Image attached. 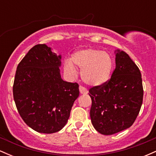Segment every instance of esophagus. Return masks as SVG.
I'll return each instance as SVG.
<instances>
[{
    "label": "esophagus",
    "mask_w": 156,
    "mask_h": 156,
    "mask_svg": "<svg viewBox=\"0 0 156 156\" xmlns=\"http://www.w3.org/2000/svg\"><path fill=\"white\" fill-rule=\"evenodd\" d=\"M79 90H80V92L81 93V94H87V93H88V90H87L85 87H83V86H80Z\"/></svg>",
    "instance_id": "esophagus-1"
}]
</instances>
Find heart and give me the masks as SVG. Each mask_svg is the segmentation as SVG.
Listing matches in <instances>:
<instances>
[{"instance_id": "1", "label": "heart", "mask_w": 156, "mask_h": 156, "mask_svg": "<svg viewBox=\"0 0 156 156\" xmlns=\"http://www.w3.org/2000/svg\"><path fill=\"white\" fill-rule=\"evenodd\" d=\"M75 65L81 69L82 79L92 87L101 86L110 78L113 60L108 53L94 48L80 50L73 55L70 60L64 62V69L67 73H76Z\"/></svg>"}]
</instances>
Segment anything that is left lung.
I'll return each mask as SVG.
<instances>
[{
	"instance_id": "8db88e82",
	"label": "left lung",
	"mask_w": 156,
	"mask_h": 156,
	"mask_svg": "<svg viewBox=\"0 0 156 156\" xmlns=\"http://www.w3.org/2000/svg\"><path fill=\"white\" fill-rule=\"evenodd\" d=\"M90 117L97 131L112 135L130 128L143 101L142 79L137 65L124 51L116 53V68L108 81L89 89Z\"/></svg>"
}]
</instances>
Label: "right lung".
Segmentation results:
<instances>
[{"mask_svg": "<svg viewBox=\"0 0 156 156\" xmlns=\"http://www.w3.org/2000/svg\"><path fill=\"white\" fill-rule=\"evenodd\" d=\"M61 55L46 44H37L21 60L16 70L13 97L20 115L27 125L42 133L64 128L79 86L62 79Z\"/></svg>", "mask_w": 156, "mask_h": 156, "instance_id": "obj_1", "label": "right lung"}]
</instances>
